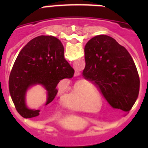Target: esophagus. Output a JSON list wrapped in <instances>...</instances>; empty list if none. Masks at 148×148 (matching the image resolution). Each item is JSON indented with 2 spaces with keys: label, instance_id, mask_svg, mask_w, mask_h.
I'll use <instances>...</instances> for the list:
<instances>
[{
  "label": "esophagus",
  "instance_id": "1",
  "mask_svg": "<svg viewBox=\"0 0 148 148\" xmlns=\"http://www.w3.org/2000/svg\"><path fill=\"white\" fill-rule=\"evenodd\" d=\"M74 75L76 76V77H78V76H79V72L78 71H75V74Z\"/></svg>",
  "mask_w": 148,
  "mask_h": 148
}]
</instances>
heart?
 Returning a JSON list of instances; mask_svg holds the SVG:
<instances>
[{"instance_id": "heart-1", "label": "heart", "mask_w": 148, "mask_h": 148, "mask_svg": "<svg viewBox=\"0 0 148 148\" xmlns=\"http://www.w3.org/2000/svg\"><path fill=\"white\" fill-rule=\"evenodd\" d=\"M88 98L89 97L87 96H83L81 91L77 89L73 94L72 99L70 102V106L72 108L79 110H86L88 101H89Z\"/></svg>"}]
</instances>
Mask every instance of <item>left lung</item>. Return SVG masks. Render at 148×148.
<instances>
[{
    "mask_svg": "<svg viewBox=\"0 0 148 148\" xmlns=\"http://www.w3.org/2000/svg\"><path fill=\"white\" fill-rule=\"evenodd\" d=\"M86 66L82 72L114 109L128 112L139 95L140 77L132 56L112 37L99 35L84 48Z\"/></svg>",
    "mask_w": 148,
    "mask_h": 148,
    "instance_id": "obj_1",
    "label": "left lung"
}]
</instances>
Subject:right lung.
<instances>
[{
	"label": "right lung",
	"instance_id": "add662e5",
	"mask_svg": "<svg viewBox=\"0 0 148 148\" xmlns=\"http://www.w3.org/2000/svg\"><path fill=\"white\" fill-rule=\"evenodd\" d=\"M64 53L62 42L52 36L36 37L19 52L10 74L8 87L15 107L23 117H36L40 112L26 106L25 95L28 87L43 85L48 92V104L57 94L58 83L73 77L74 70L65 60Z\"/></svg>",
	"mask_w": 148,
	"mask_h": 148
}]
</instances>
